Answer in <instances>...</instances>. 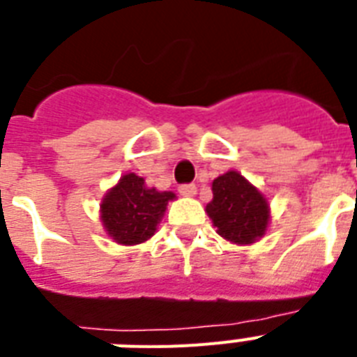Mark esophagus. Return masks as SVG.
Instances as JSON below:
<instances>
[{"label":"esophagus","mask_w":357,"mask_h":357,"mask_svg":"<svg viewBox=\"0 0 357 357\" xmlns=\"http://www.w3.org/2000/svg\"><path fill=\"white\" fill-rule=\"evenodd\" d=\"M179 195L185 196V198H192V196L196 195V185H181V187H179Z\"/></svg>","instance_id":"34e87169"}]
</instances>
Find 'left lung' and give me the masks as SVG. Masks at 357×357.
Listing matches in <instances>:
<instances>
[{"mask_svg": "<svg viewBox=\"0 0 357 357\" xmlns=\"http://www.w3.org/2000/svg\"><path fill=\"white\" fill-rule=\"evenodd\" d=\"M213 200L206 206L217 234L229 243L248 246L265 237L271 224L266 196L237 170H228L211 183Z\"/></svg>", "mask_w": 357, "mask_h": 357, "instance_id": "8db88e82", "label": "left lung"}]
</instances>
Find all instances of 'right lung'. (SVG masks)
I'll return each instance as SVG.
<instances>
[{
    "label": "right lung",
    "instance_id": "right-lung-1",
    "mask_svg": "<svg viewBox=\"0 0 357 357\" xmlns=\"http://www.w3.org/2000/svg\"><path fill=\"white\" fill-rule=\"evenodd\" d=\"M176 200L170 190L148 187L144 178L128 172L105 192L100 204L103 231L114 243L135 246L155 235L168 202Z\"/></svg>",
    "mask_w": 357,
    "mask_h": 357
}]
</instances>
